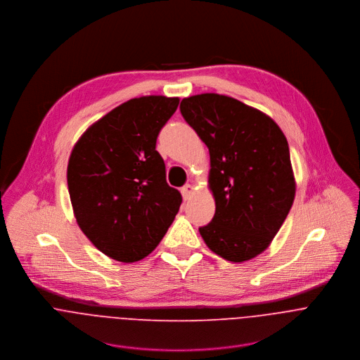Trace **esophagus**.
Wrapping results in <instances>:
<instances>
[{
	"label": "esophagus",
	"mask_w": 360,
	"mask_h": 360,
	"mask_svg": "<svg viewBox=\"0 0 360 360\" xmlns=\"http://www.w3.org/2000/svg\"><path fill=\"white\" fill-rule=\"evenodd\" d=\"M181 194H183V198H184L186 201L191 200V197L194 195V188H193V186L186 184V186L181 188Z\"/></svg>",
	"instance_id": "esophagus-1"
}]
</instances>
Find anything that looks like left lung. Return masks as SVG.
Wrapping results in <instances>:
<instances>
[{"mask_svg": "<svg viewBox=\"0 0 360 360\" xmlns=\"http://www.w3.org/2000/svg\"><path fill=\"white\" fill-rule=\"evenodd\" d=\"M180 112L209 148V188L216 210L200 227L207 248L230 262L262 254L295 197L287 139L252 106L214 93L184 98Z\"/></svg>", "mask_w": 360, "mask_h": 360, "instance_id": "obj_1", "label": "left lung"}]
</instances>
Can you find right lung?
I'll return each instance as SVG.
<instances>
[{
  "label": "right lung",
  "mask_w": 360,
  "mask_h": 360,
  "mask_svg": "<svg viewBox=\"0 0 360 360\" xmlns=\"http://www.w3.org/2000/svg\"><path fill=\"white\" fill-rule=\"evenodd\" d=\"M180 100L147 96L122 103L75 144L68 188L76 221L106 257L130 263L148 257L174 220L181 194L166 183L155 150Z\"/></svg>",
  "instance_id": "right-lung-1"
}]
</instances>
